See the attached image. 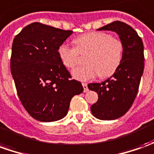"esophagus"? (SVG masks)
Instances as JSON below:
<instances>
[{"instance_id": "esophagus-1", "label": "esophagus", "mask_w": 154, "mask_h": 154, "mask_svg": "<svg viewBox=\"0 0 154 154\" xmlns=\"http://www.w3.org/2000/svg\"><path fill=\"white\" fill-rule=\"evenodd\" d=\"M82 87H83V92H84V93H87V92L88 91V84L85 83V82H83V83H82Z\"/></svg>"}]
</instances>
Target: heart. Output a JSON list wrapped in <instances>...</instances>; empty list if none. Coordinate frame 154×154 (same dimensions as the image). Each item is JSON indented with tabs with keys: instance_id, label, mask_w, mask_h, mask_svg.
Instances as JSON below:
<instances>
[{
	"instance_id": "1",
	"label": "heart",
	"mask_w": 154,
	"mask_h": 154,
	"mask_svg": "<svg viewBox=\"0 0 154 154\" xmlns=\"http://www.w3.org/2000/svg\"><path fill=\"white\" fill-rule=\"evenodd\" d=\"M75 48L62 44L58 56L65 67L76 66L79 54L86 55L84 66L73 70L72 76L81 82L90 81L97 76L109 77L120 67L124 56V45L118 38L104 32H91L74 39Z\"/></svg>"
}]
</instances>
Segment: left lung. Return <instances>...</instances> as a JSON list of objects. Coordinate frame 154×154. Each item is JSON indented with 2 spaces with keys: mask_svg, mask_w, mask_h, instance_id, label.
I'll use <instances>...</instances> for the list:
<instances>
[{
  "mask_svg": "<svg viewBox=\"0 0 154 154\" xmlns=\"http://www.w3.org/2000/svg\"><path fill=\"white\" fill-rule=\"evenodd\" d=\"M98 30L116 32L124 45L123 60L116 72L101 83L88 85L99 95L98 101L91 106L94 116L111 121L129 110L138 92L144 69L143 43L134 29L123 22L115 21Z\"/></svg>",
  "mask_w": 154,
  "mask_h": 154,
  "instance_id": "obj_1",
  "label": "left lung"
}]
</instances>
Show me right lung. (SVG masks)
<instances>
[{"label":"right lung","instance_id":"add662e5","mask_svg":"<svg viewBox=\"0 0 154 154\" xmlns=\"http://www.w3.org/2000/svg\"><path fill=\"white\" fill-rule=\"evenodd\" d=\"M71 30L33 23L13 39L11 72L20 101L35 120L51 122L68 112L73 96L83 88L60 62L58 48Z\"/></svg>","mask_w":154,"mask_h":154}]
</instances>
